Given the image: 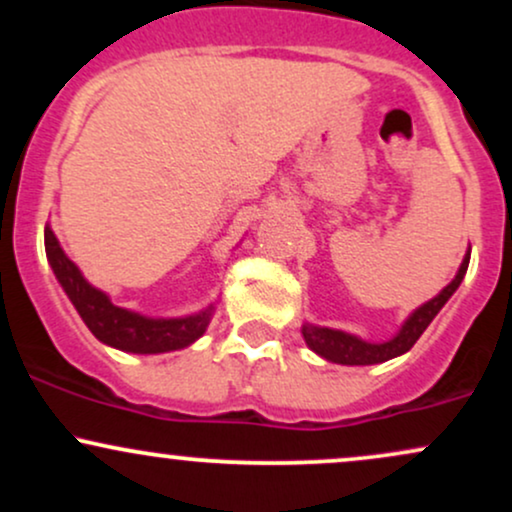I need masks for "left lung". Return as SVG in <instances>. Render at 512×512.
<instances>
[{"label": "left lung", "mask_w": 512, "mask_h": 512, "mask_svg": "<svg viewBox=\"0 0 512 512\" xmlns=\"http://www.w3.org/2000/svg\"><path fill=\"white\" fill-rule=\"evenodd\" d=\"M469 267V252L464 255V260L457 269L455 279L438 293L436 298L416 308L414 313L407 317V322L402 325L395 337L387 339L383 344H370L363 339L354 337V334H346L342 330H330V327H317V325H303V339L317 356L327 358L332 363H342V366H373V363L390 361V358L407 354L411 346L416 344V339L424 334V330L433 322V317L440 313L448 298L457 291V286L462 284L464 274Z\"/></svg>", "instance_id": "1"}]
</instances>
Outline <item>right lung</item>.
I'll return each instance as SVG.
<instances>
[{
    "label": "right lung",
    "instance_id": "right-lung-1",
    "mask_svg": "<svg viewBox=\"0 0 512 512\" xmlns=\"http://www.w3.org/2000/svg\"><path fill=\"white\" fill-rule=\"evenodd\" d=\"M45 252H48L52 272L69 301L74 303L76 313L86 322L93 337L113 349L129 351V354H166V351L185 349L202 337L214 315V305L187 317H146L117 308L101 289L88 284L79 267L64 255L50 226H45Z\"/></svg>",
    "mask_w": 512,
    "mask_h": 512
}]
</instances>
